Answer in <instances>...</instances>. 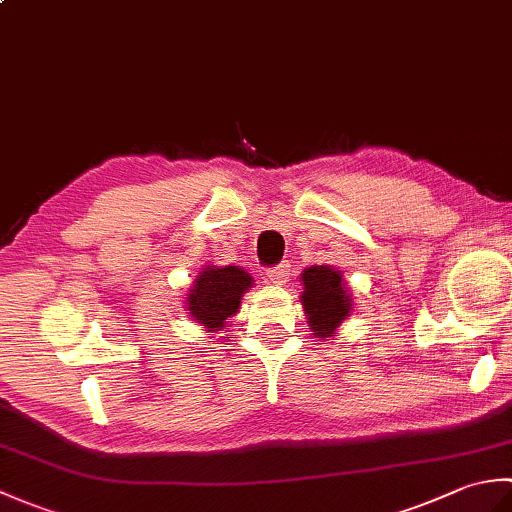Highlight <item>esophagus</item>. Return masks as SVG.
I'll list each match as a JSON object with an SVG mask.
<instances>
[{"instance_id": "obj_1", "label": "esophagus", "mask_w": 512, "mask_h": 512, "mask_svg": "<svg viewBox=\"0 0 512 512\" xmlns=\"http://www.w3.org/2000/svg\"><path fill=\"white\" fill-rule=\"evenodd\" d=\"M266 277H268L270 284L284 286L286 281H288V277H290V264L284 262V264H277V266H273V268H268Z\"/></svg>"}]
</instances>
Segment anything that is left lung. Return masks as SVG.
I'll return each instance as SVG.
<instances>
[{
    "mask_svg": "<svg viewBox=\"0 0 512 512\" xmlns=\"http://www.w3.org/2000/svg\"><path fill=\"white\" fill-rule=\"evenodd\" d=\"M303 281V310L308 314L312 332L325 339L334 336L341 321L347 319L352 310L350 297L343 290L341 270L330 266H312L301 273Z\"/></svg>",
    "mask_w": 512,
    "mask_h": 512,
    "instance_id": "8db88e82",
    "label": "left lung"
}]
</instances>
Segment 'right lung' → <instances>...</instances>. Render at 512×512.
I'll list each match as a JSON object with an SVG mask.
<instances>
[{
    "instance_id": "right-lung-1",
    "label": "right lung",
    "mask_w": 512,
    "mask_h": 512,
    "mask_svg": "<svg viewBox=\"0 0 512 512\" xmlns=\"http://www.w3.org/2000/svg\"><path fill=\"white\" fill-rule=\"evenodd\" d=\"M250 286H253V277L242 268H206L189 292V314L198 323L206 325L209 332L222 330L226 319L239 310L244 290Z\"/></svg>"
}]
</instances>
